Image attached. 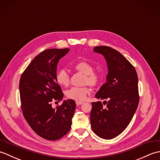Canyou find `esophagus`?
I'll return each mask as SVG.
<instances>
[{
    "mask_svg": "<svg viewBox=\"0 0 160 160\" xmlns=\"http://www.w3.org/2000/svg\"><path fill=\"white\" fill-rule=\"evenodd\" d=\"M76 105H78H78L82 104H83L84 102H81V101H76Z\"/></svg>",
    "mask_w": 160,
    "mask_h": 160,
    "instance_id": "34e87169",
    "label": "esophagus"
}]
</instances>
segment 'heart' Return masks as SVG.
Instances as JSON below:
<instances>
[{"mask_svg":"<svg viewBox=\"0 0 160 160\" xmlns=\"http://www.w3.org/2000/svg\"><path fill=\"white\" fill-rule=\"evenodd\" d=\"M76 70L85 74L84 82L91 86H96L99 82L100 76L98 73L95 72L93 67L91 63L87 61H80L73 65ZM56 82L61 86H67L69 83L70 76L65 69H60L56 75ZM90 93L89 88L87 86L82 87H73L66 91V96L71 100L76 101H82L85 99L87 94Z\"/></svg>","mask_w":160,"mask_h":160,"instance_id":"b5f03b06","label":"heart"}]
</instances>
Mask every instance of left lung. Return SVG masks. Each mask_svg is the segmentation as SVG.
<instances>
[{"label":"left lung","mask_w":160,"mask_h":160,"mask_svg":"<svg viewBox=\"0 0 160 160\" xmlns=\"http://www.w3.org/2000/svg\"><path fill=\"white\" fill-rule=\"evenodd\" d=\"M93 51L104 57L108 67L107 82L95 96L108 102H92L91 126L98 137L111 140L125 130L137 110L140 100L138 75L135 67L117 50L98 46Z\"/></svg>","instance_id":"left-lung-1"}]
</instances>
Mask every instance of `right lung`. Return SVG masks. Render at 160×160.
<instances>
[{"label": "right lung", "instance_id": "1", "mask_svg": "<svg viewBox=\"0 0 160 160\" xmlns=\"http://www.w3.org/2000/svg\"><path fill=\"white\" fill-rule=\"evenodd\" d=\"M69 49H49L36 56L20 79L22 113L37 135L46 140H59L69 131L76 102L64 100L53 108L52 102L62 100L63 93L56 80L58 61Z\"/></svg>", "mask_w": 160, "mask_h": 160}]
</instances>
